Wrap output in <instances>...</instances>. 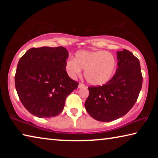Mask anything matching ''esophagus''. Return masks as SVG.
<instances>
[{
    "label": "esophagus",
    "mask_w": 158,
    "mask_h": 158,
    "mask_svg": "<svg viewBox=\"0 0 158 158\" xmlns=\"http://www.w3.org/2000/svg\"><path fill=\"white\" fill-rule=\"evenodd\" d=\"M78 88L80 89V88H85V85L84 84H81V83H79L78 85Z\"/></svg>",
    "instance_id": "esophagus-1"
}]
</instances>
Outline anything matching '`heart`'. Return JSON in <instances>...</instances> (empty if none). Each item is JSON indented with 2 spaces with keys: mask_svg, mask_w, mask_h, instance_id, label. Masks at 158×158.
<instances>
[{
  "mask_svg": "<svg viewBox=\"0 0 158 158\" xmlns=\"http://www.w3.org/2000/svg\"><path fill=\"white\" fill-rule=\"evenodd\" d=\"M116 60L111 52L81 50L75 53L74 59L66 61L65 69L71 77L79 75L81 69L90 84L100 85L107 83L114 75Z\"/></svg>",
  "mask_w": 158,
  "mask_h": 158,
  "instance_id": "1",
  "label": "heart"
}]
</instances>
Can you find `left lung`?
<instances>
[{
    "label": "left lung",
    "mask_w": 158,
    "mask_h": 158,
    "mask_svg": "<svg viewBox=\"0 0 158 158\" xmlns=\"http://www.w3.org/2000/svg\"><path fill=\"white\" fill-rule=\"evenodd\" d=\"M118 68L102 86L89 88L85 108L98 121L110 122L123 116L135 105L142 86L140 63L128 50L117 52Z\"/></svg>",
    "instance_id": "1"
}]
</instances>
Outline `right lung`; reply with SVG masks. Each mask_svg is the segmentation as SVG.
<instances>
[{
	"instance_id": "1",
	"label": "right lung",
	"mask_w": 158,
	"mask_h": 158,
	"mask_svg": "<svg viewBox=\"0 0 158 158\" xmlns=\"http://www.w3.org/2000/svg\"><path fill=\"white\" fill-rule=\"evenodd\" d=\"M68 52L63 47L31 48L19 61L15 87L21 103L38 118L57 116L79 83L65 70Z\"/></svg>"
}]
</instances>
